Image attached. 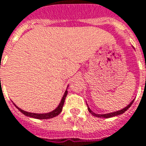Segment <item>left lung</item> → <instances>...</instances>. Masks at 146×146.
<instances>
[{"mask_svg": "<svg viewBox=\"0 0 146 146\" xmlns=\"http://www.w3.org/2000/svg\"><path fill=\"white\" fill-rule=\"evenodd\" d=\"M134 49V48H133ZM134 101V100H133L131 102L126 106L124 108H122L121 110H118V111H116V112H109V113H105V114H97V113H96V112H92V110H91V108H89V106L88 105V104H87V105H88V109L89 112H91L92 113V115H93L94 116H96V117H103V118H110V117H113V116H119V115H121V114H123L124 112L127 111L129 108H130V106L133 104V103Z\"/></svg>", "mask_w": 146, "mask_h": 146, "instance_id": "8db88e82", "label": "left lung"}]
</instances>
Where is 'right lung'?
Instances as JSON below:
<instances>
[{
	"label": "right lung",
	"mask_w": 146,
	"mask_h": 146,
	"mask_svg": "<svg viewBox=\"0 0 146 146\" xmlns=\"http://www.w3.org/2000/svg\"><path fill=\"white\" fill-rule=\"evenodd\" d=\"M68 88V86H67ZM67 88L66 89L65 92H64V95L62 96V98L61 101L59 103V104L58 105V107L54 109L53 111L50 112H46V113H34V112H26V111H24L22 109H21L20 108H18L17 106L15 104H13L15 105V107L20 111L21 113H23L25 116H30V117H33V118H35V119H40V120H45V119H50V118H53L54 116H58L60 112H62V107H63V104H64V101H65V99L66 97V95H67Z\"/></svg>",
	"instance_id": "add662e5"
}]
</instances>
